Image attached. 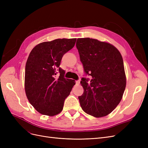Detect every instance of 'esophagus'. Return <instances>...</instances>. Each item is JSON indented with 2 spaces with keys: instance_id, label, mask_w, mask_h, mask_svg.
Returning a JSON list of instances; mask_svg holds the SVG:
<instances>
[{
  "instance_id": "obj_1",
  "label": "esophagus",
  "mask_w": 148,
  "mask_h": 148,
  "mask_svg": "<svg viewBox=\"0 0 148 148\" xmlns=\"http://www.w3.org/2000/svg\"><path fill=\"white\" fill-rule=\"evenodd\" d=\"M79 83H80L79 80H77V81H76V84L77 85H79Z\"/></svg>"
}]
</instances>
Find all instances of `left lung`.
Masks as SVG:
<instances>
[{
    "label": "left lung",
    "instance_id": "1",
    "mask_svg": "<svg viewBox=\"0 0 148 148\" xmlns=\"http://www.w3.org/2000/svg\"><path fill=\"white\" fill-rule=\"evenodd\" d=\"M76 46L85 73L92 77L90 82L84 77L80 82V106L93 117H104L118 106L126 87L122 55L112 44L92 38H78Z\"/></svg>",
    "mask_w": 148,
    "mask_h": 148
}]
</instances>
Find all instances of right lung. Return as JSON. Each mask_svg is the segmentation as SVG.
Here are the masks:
<instances>
[{
  "mask_svg": "<svg viewBox=\"0 0 148 148\" xmlns=\"http://www.w3.org/2000/svg\"><path fill=\"white\" fill-rule=\"evenodd\" d=\"M76 40L63 38L44 42L29 53L25 66V89L30 104L40 114H59L75 84V80L64 78L65 71L60 65L62 57L74 47Z\"/></svg>",
  "mask_w": 148,
  "mask_h": 148,
  "instance_id": "add662e5",
  "label": "right lung"
}]
</instances>
